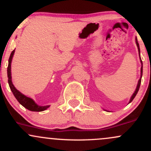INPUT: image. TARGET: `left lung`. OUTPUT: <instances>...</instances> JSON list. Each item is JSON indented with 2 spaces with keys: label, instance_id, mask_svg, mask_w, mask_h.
Listing matches in <instances>:
<instances>
[{
  "label": "left lung",
  "instance_id": "1",
  "mask_svg": "<svg viewBox=\"0 0 151 151\" xmlns=\"http://www.w3.org/2000/svg\"><path fill=\"white\" fill-rule=\"evenodd\" d=\"M136 45H137V47H138V54H139V57H140V60H141V77H140L139 80L138 81V84H137V86H136V89L135 90L134 93H133L132 96H131V99H130V101L129 102V103H131V101H133V99L135 98V96H136L137 93H138V90H139V88H140V85H141V78H142V75H143V62H142V60H141V55H140V47H139V44H138V40H137V38H136Z\"/></svg>",
  "mask_w": 151,
  "mask_h": 151
}]
</instances>
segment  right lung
Instances as JSON below:
<instances>
[{
  "instance_id": "right-lung-1",
  "label": "right lung",
  "mask_w": 151,
  "mask_h": 151,
  "mask_svg": "<svg viewBox=\"0 0 151 151\" xmlns=\"http://www.w3.org/2000/svg\"><path fill=\"white\" fill-rule=\"evenodd\" d=\"M15 53V50L12 52L10 55L9 60H8V70H7V72H8V84H9V86L11 89L12 92H13V95L16 99L18 100L19 103L22 106H23L25 108H26L28 110L31 111H42L46 110L50 107V105L47 106H39L35 102V101L32 99L30 97H27L25 95L22 94L21 92L18 91L16 88L13 85V82H12V77H11V62L12 59H13V55Z\"/></svg>"
}]
</instances>
